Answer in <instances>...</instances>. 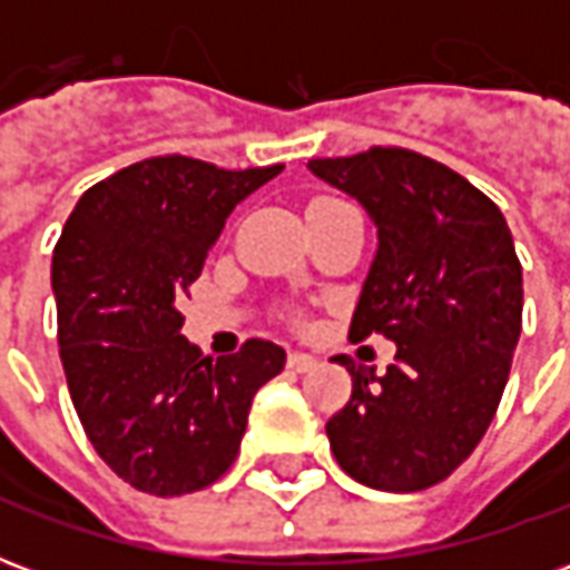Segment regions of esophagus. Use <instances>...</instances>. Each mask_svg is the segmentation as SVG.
<instances>
[{
  "instance_id": "34e87169",
  "label": "esophagus",
  "mask_w": 570,
  "mask_h": 570,
  "mask_svg": "<svg viewBox=\"0 0 570 570\" xmlns=\"http://www.w3.org/2000/svg\"><path fill=\"white\" fill-rule=\"evenodd\" d=\"M286 366L293 372H308L317 366V360L311 357V354H302V351H293V354L286 357Z\"/></svg>"
}]
</instances>
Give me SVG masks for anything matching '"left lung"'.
<instances>
[{
	"mask_svg": "<svg viewBox=\"0 0 570 570\" xmlns=\"http://www.w3.org/2000/svg\"><path fill=\"white\" fill-rule=\"evenodd\" d=\"M308 167L379 228L351 338L396 345L384 375L338 360L354 387L326 421L335 461L370 489H430L476 449L510 379L522 333L513 235L489 195L421 151L372 146Z\"/></svg>",
	"mask_w": 570,
	"mask_h": 570,
	"instance_id": "obj_1",
	"label": "left lung"
}]
</instances>
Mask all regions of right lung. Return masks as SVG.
Wrapping results in <instances>:
<instances>
[{"mask_svg":"<svg viewBox=\"0 0 570 570\" xmlns=\"http://www.w3.org/2000/svg\"><path fill=\"white\" fill-rule=\"evenodd\" d=\"M281 170L158 155L88 188L63 225L51 286L69 396L97 454L137 491L174 498L216 482L256 391L284 370V347L265 338L204 357L176 308L228 213Z\"/></svg>","mask_w":570,"mask_h":570,"instance_id":"add662e5","label":"right lung"}]
</instances>
